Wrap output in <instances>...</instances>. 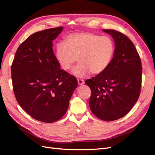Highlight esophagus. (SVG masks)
Returning <instances> with one entry per match:
<instances>
[{
    "instance_id": "obj_1",
    "label": "esophagus",
    "mask_w": 155,
    "mask_h": 155,
    "mask_svg": "<svg viewBox=\"0 0 155 155\" xmlns=\"http://www.w3.org/2000/svg\"><path fill=\"white\" fill-rule=\"evenodd\" d=\"M78 85H83L84 83H85V81L83 79H78Z\"/></svg>"
}]
</instances>
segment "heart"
<instances>
[{"label": "heart", "mask_w": 155, "mask_h": 155, "mask_svg": "<svg viewBox=\"0 0 155 155\" xmlns=\"http://www.w3.org/2000/svg\"><path fill=\"white\" fill-rule=\"evenodd\" d=\"M114 54V44L110 37L90 32L69 34L63 42L55 45V56L59 66L68 71L77 61L72 70L78 78H85L91 72L97 75L109 66Z\"/></svg>", "instance_id": "1"}]
</instances>
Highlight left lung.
<instances>
[{
    "instance_id": "obj_1",
    "label": "left lung",
    "mask_w": 155,
    "mask_h": 155,
    "mask_svg": "<svg viewBox=\"0 0 155 155\" xmlns=\"http://www.w3.org/2000/svg\"><path fill=\"white\" fill-rule=\"evenodd\" d=\"M114 41V54L102 73L85 81L90 87L89 106L98 118L110 121L125 116L137 101L141 88V60L133 42L121 33L103 30Z\"/></svg>"
}]
</instances>
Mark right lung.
I'll return each instance as SVG.
<instances>
[{"label":"right lung","instance_id":"add662e5","mask_svg":"<svg viewBox=\"0 0 155 155\" xmlns=\"http://www.w3.org/2000/svg\"><path fill=\"white\" fill-rule=\"evenodd\" d=\"M63 27L37 31L18 46L12 65L13 91L19 105L33 118L45 123L66 113L78 81L60 68L52 41Z\"/></svg>","mask_w":155,"mask_h":155}]
</instances>
